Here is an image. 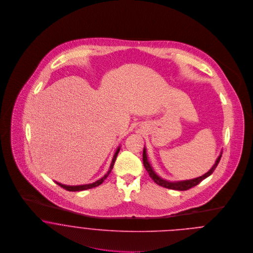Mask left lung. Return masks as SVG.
<instances>
[{"label": "left lung", "mask_w": 253, "mask_h": 253, "mask_svg": "<svg viewBox=\"0 0 253 253\" xmlns=\"http://www.w3.org/2000/svg\"><path fill=\"white\" fill-rule=\"evenodd\" d=\"M221 156H222V152L220 153V155L218 156L216 161H215V164L212 166V168L207 172L205 173L204 175L200 176V177H197V178H194V179H190V180H182V181H168L163 179L162 177H160L153 169V168L151 167L149 161H148V158H147V152H146V148L144 147L143 149V165H144V168L147 170V172L149 173L150 177L155 181L158 185L162 186V187H165V188H168V189H171V190H178V191H186L196 185H198L199 183H201L204 179H206L207 177H209L210 175H211V173L214 171V169H216L217 165L219 164L220 162V159H221Z\"/></svg>", "instance_id": "1"}]
</instances>
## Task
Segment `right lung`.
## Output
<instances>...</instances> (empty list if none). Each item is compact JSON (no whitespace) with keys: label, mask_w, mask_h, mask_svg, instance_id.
Returning <instances> with one entry per match:
<instances>
[{"label":"right lung","mask_w":253,"mask_h":253,"mask_svg":"<svg viewBox=\"0 0 253 253\" xmlns=\"http://www.w3.org/2000/svg\"><path fill=\"white\" fill-rule=\"evenodd\" d=\"M120 146L117 148V150H116V152H115V154H114V157H113V159H112V162H111V165H110V169H109L108 171H107V173L103 176V177H101L100 179H98L97 181H95V182H93V183H89V184H84V185H77V186H69V185H64V184H61V183H59V182H56L55 181V183L57 184V185H59L60 187H62V188H64V189H66L67 191H71V192H78V191H84V190H87V189H91V188H94V187H97V186H99L100 184H102L103 183V181L105 180L107 177H108L109 174H110V172H111V170H112V169H113V167H114V164H115V161H116V159H117V156H118V154H119V152H120Z\"/></svg>","instance_id":"right-lung-1"}]
</instances>
